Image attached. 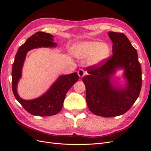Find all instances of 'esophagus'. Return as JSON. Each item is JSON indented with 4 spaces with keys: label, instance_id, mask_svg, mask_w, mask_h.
Returning a JSON list of instances; mask_svg holds the SVG:
<instances>
[{
    "label": "esophagus",
    "instance_id": "esophagus-1",
    "mask_svg": "<svg viewBox=\"0 0 151 151\" xmlns=\"http://www.w3.org/2000/svg\"><path fill=\"white\" fill-rule=\"evenodd\" d=\"M77 73H78V75L79 76L80 78H82L83 76H84L85 75V72L83 69H82V68H81V69H79L78 70V72H77Z\"/></svg>",
    "mask_w": 151,
    "mask_h": 151
}]
</instances>
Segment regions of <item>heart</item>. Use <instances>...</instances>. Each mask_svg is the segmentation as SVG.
Returning <instances> with one entry per match:
<instances>
[{"label":"heart","instance_id":"1","mask_svg":"<svg viewBox=\"0 0 151 151\" xmlns=\"http://www.w3.org/2000/svg\"><path fill=\"white\" fill-rule=\"evenodd\" d=\"M72 53L79 59L89 58L91 64H98L106 58L109 53L106 45L98 42H84L76 45Z\"/></svg>","mask_w":151,"mask_h":151}]
</instances>
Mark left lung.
Segmentation results:
<instances>
[{"label":"left lung","mask_w":151,"mask_h":151,"mask_svg":"<svg viewBox=\"0 0 151 151\" xmlns=\"http://www.w3.org/2000/svg\"><path fill=\"white\" fill-rule=\"evenodd\" d=\"M108 36L113 42V55L86 67L89 75L83 78L89 110L103 117L119 116L129 111L139 97L142 82L137 52L126 35L111 31ZM116 68L125 69V89L115 88L109 80Z\"/></svg>","instance_id":"obj_1"}]
</instances>
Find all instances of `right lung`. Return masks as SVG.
Masks as SVG:
<instances>
[{"label": "right lung", "mask_w": 151, "mask_h": 151, "mask_svg": "<svg viewBox=\"0 0 151 151\" xmlns=\"http://www.w3.org/2000/svg\"><path fill=\"white\" fill-rule=\"evenodd\" d=\"M53 36L45 32L38 31L26 41L18 49L12 70V89L13 94L25 110L33 115L47 116L56 115L61 111L68 91L79 79L77 72L60 76L47 92L33 100L21 99L17 93V84L21 77V70L26 53L40 47H53Z\"/></svg>", "instance_id": "right-lung-1"}]
</instances>
